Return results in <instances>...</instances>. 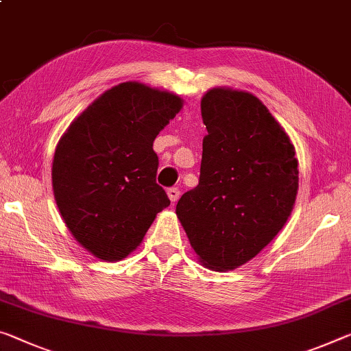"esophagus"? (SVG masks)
I'll return each instance as SVG.
<instances>
[{"mask_svg": "<svg viewBox=\"0 0 351 351\" xmlns=\"http://www.w3.org/2000/svg\"><path fill=\"white\" fill-rule=\"evenodd\" d=\"M180 193L181 192H180V189H178V187H170L169 191H167V195H169L171 203L178 202V198H180Z\"/></svg>", "mask_w": 351, "mask_h": 351, "instance_id": "esophagus-1", "label": "esophagus"}]
</instances>
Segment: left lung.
<instances>
[{"label":"left lung","instance_id":"left-lung-1","mask_svg":"<svg viewBox=\"0 0 351 351\" xmlns=\"http://www.w3.org/2000/svg\"><path fill=\"white\" fill-rule=\"evenodd\" d=\"M208 130L198 186L176 215L203 265L232 270L253 259L282 230L298 191L291 138L259 98L214 87L202 98Z\"/></svg>","mask_w":351,"mask_h":351}]
</instances>
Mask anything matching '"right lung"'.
I'll use <instances>...</instances> for the list:
<instances>
[{
    "label": "right lung",
    "instance_id": "obj_1",
    "mask_svg": "<svg viewBox=\"0 0 351 351\" xmlns=\"http://www.w3.org/2000/svg\"><path fill=\"white\" fill-rule=\"evenodd\" d=\"M181 108L175 93L121 82L60 137L51 170L56 204L73 237L97 258H126L170 204L156 182L153 142Z\"/></svg>",
    "mask_w": 351,
    "mask_h": 351
}]
</instances>
